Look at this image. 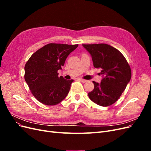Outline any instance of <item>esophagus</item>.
<instances>
[{
    "mask_svg": "<svg viewBox=\"0 0 151 151\" xmlns=\"http://www.w3.org/2000/svg\"><path fill=\"white\" fill-rule=\"evenodd\" d=\"M79 80L80 81H81L82 83H86V82L88 81L87 80H85V79H79Z\"/></svg>",
    "mask_w": 151,
    "mask_h": 151,
    "instance_id": "esophagus-1",
    "label": "esophagus"
}]
</instances>
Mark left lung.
Masks as SVG:
<instances>
[{
	"label": "left lung",
	"instance_id": "obj_1",
	"mask_svg": "<svg viewBox=\"0 0 151 151\" xmlns=\"http://www.w3.org/2000/svg\"><path fill=\"white\" fill-rule=\"evenodd\" d=\"M92 57L95 68H101L100 83L93 81L94 89L88 93L91 101L101 106H108L119 99L131 79L130 65L122 53L104 43L83 45Z\"/></svg>",
	"mask_w": 151,
	"mask_h": 151
}]
</instances>
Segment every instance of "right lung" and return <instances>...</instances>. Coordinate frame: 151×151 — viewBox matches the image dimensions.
Listing matches in <instances>:
<instances>
[{"label":"right lung","mask_w":151,"mask_h":151,"mask_svg":"<svg viewBox=\"0 0 151 151\" xmlns=\"http://www.w3.org/2000/svg\"><path fill=\"white\" fill-rule=\"evenodd\" d=\"M78 45L50 43L34 53L24 67V79L32 94L42 103L55 105L67 96L73 81L58 77L57 71Z\"/></svg>","instance_id":"1"}]
</instances>
